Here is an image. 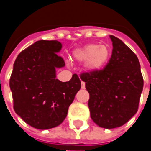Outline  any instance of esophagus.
<instances>
[{
  "mask_svg": "<svg viewBox=\"0 0 151 151\" xmlns=\"http://www.w3.org/2000/svg\"><path fill=\"white\" fill-rule=\"evenodd\" d=\"M85 86H85V82L84 81H81V88H82V89H84Z\"/></svg>",
  "mask_w": 151,
  "mask_h": 151,
  "instance_id": "esophagus-1",
  "label": "esophagus"
}]
</instances>
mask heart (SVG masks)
<instances>
[{"instance_id":"obj_1","label":"heart","mask_w":151,"mask_h":151,"mask_svg":"<svg viewBox=\"0 0 151 151\" xmlns=\"http://www.w3.org/2000/svg\"><path fill=\"white\" fill-rule=\"evenodd\" d=\"M110 55L109 49L105 45L88 44L77 50L74 56L80 61L87 60L86 68L90 70H97L105 65Z\"/></svg>"}]
</instances>
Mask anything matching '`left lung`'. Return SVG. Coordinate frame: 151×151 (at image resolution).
I'll return each instance as SVG.
<instances>
[{"instance_id":"left-lung-1","label":"left lung","mask_w":151,"mask_h":151,"mask_svg":"<svg viewBox=\"0 0 151 151\" xmlns=\"http://www.w3.org/2000/svg\"><path fill=\"white\" fill-rule=\"evenodd\" d=\"M110 38L113 51L104 68L80 76L90 95L91 118L104 129L120 127L137 113L144 86L136 55L119 38Z\"/></svg>"}]
</instances>
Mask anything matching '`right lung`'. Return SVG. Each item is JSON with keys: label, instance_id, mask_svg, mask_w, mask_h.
<instances>
[{"label": "right lung", "instance_id": "right-lung-1", "mask_svg": "<svg viewBox=\"0 0 151 151\" xmlns=\"http://www.w3.org/2000/svg\"><path fill=\"white\" fill-rule=\"evenodd\" d=\"M61 48L57 40H39L22 50L13 65L10 88L14 111L38 129L60 124L81 86L76 74L66 82L55 77V69L65 65L57 55Z\"/></svg>", "mask_w": 151, "mask_h": 151}]
</instances>
